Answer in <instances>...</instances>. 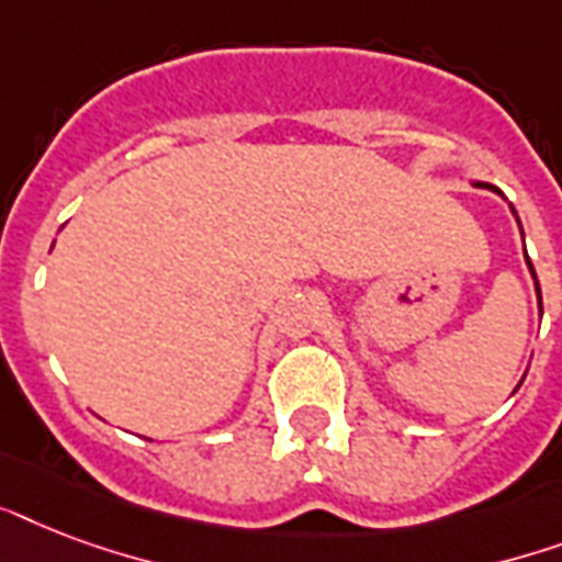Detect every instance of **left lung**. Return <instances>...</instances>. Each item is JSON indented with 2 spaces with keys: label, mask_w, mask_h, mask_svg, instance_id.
<instances>
[{
  "label": "left lung",
  "mask_w": 562,
  "mask_h": 562,
  "mask_svg": "<svg viewBox=\"0 0 562 562\" xmlns=\"http://www.w3.org/2000/svg\"><path fill=\"white\" fill-rule=\"evenodd\" d=\"M479 187H487V189H493L490 187V183H479ZM498 192V189H496ZM528 268H531V273H533V265H531V259H528ZM533 280H537V273H533ZM537 291H540V285H537ZM540 306H542V297H540Z\"/></svg>",
  "instance_id": "8db88e82"
}]
</instances>
